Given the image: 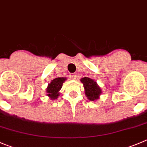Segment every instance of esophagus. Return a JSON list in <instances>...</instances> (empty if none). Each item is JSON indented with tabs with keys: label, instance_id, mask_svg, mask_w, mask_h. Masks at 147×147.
<instances>
[{
	"label": "esophagus",
	"instance_id": "1",
	"mask_svg": "<svg viewBox=\"0 0 147 147\" xmlns=\"http://www.w3.org/2000/svg\"><path fill=\"white\" fill-rule=\"evenodd\" d=\"M69 78L71 79H72V80H75V79H76V74H71V75H70Z\"/></svg>",
	"mask_w": 147,
	"mask_h": 147
}]
</instances>
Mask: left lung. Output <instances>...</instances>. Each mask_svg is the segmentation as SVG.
Masks as SVG:
<instances>
[{
    "label": "left lung",
    "mask_w": 147,
    "mask_h": 147,
    "mask_svg": "<svg viewBox=\"0 0 147 147\" xmlns=\"http://www.w3.org/2000/svg\"><path fill=\"white\" fill-rule=\"evenodd\" d=\"M81 82L84 84L85 89V94L87 98L91 101H94L100 97L102 90L100 86L93 79L88 77L82 78Z\"/></svg>",
    "instance_id": "left-lung-1"
}]
</instances>
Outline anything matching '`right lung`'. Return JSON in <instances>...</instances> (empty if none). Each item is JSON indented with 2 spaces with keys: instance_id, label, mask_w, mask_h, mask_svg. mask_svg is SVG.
<instances>
[{
  "instance_id": "add662e5",
  "label": "right lung",
  "mask_w": 147,
  "mask_h": 147,
  "mask_svg": "<svg viewBox=\"0 0 147 147\" xmlns=\"http://www.w3.org/2000/svg\"><path fill=\"white\" fill-rule=\"evenodd\" d=\"M66 78L59 77L52 80L51 82L47 86L46 92L47 95L50 97L51 100H54L58 97L60 95L59 91L63 86V84L65 82Z\"/></svg>"
}]
</instances>
